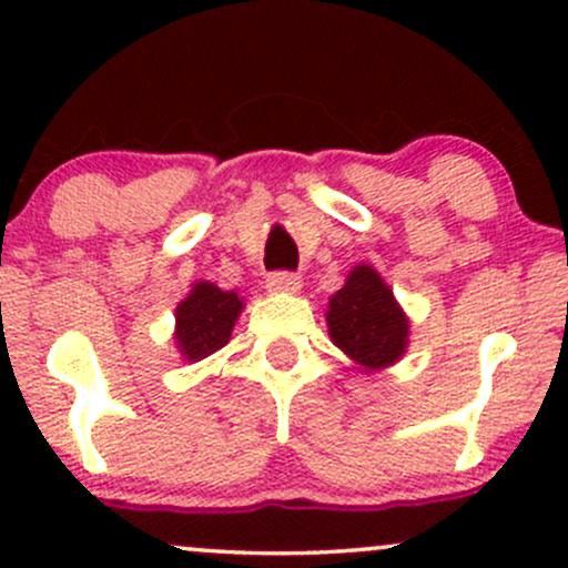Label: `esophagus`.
<instances>
[{"mask_svg": "<svg viewBox=\"0 0 568 568\" xmlns=\"http://www.w3.org/2000/svg\"><path fill=\"white\" fill-rule=\"evenodd\" d=\"M266 291L270 293H298L302 291V277L291 272H275L266 277Z\"/></svg>", "mask_w": 568, "mask_h": 568, "instance_id": "obj_1", "label": "esophagus"}]
</instances>
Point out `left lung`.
<instances>
[{
  "instance_id": "1",
  "label": "left lung",
  "mask_w": 568,
  "mask_h": 568,
  "mask_svg": "<svg viewBox=\"0 0 568 568\" xmlns=\"http://www.w3.org/2000/svg\"><path fill=\"white\" fill-rule=\"evenodd\" d=\"M325 323L331 342L363 374L395 366L408 349V315L371 264L352 266L342 288L328 298Z\"/></svg>"
}]
</instances>
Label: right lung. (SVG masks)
I'll list each match as a JSON object with an SVG mask.
<instances>
[{
  "label": "right lung",
  "mask_w": 568,
  "mask_h": 568,
  "mask_svg": "<svg viewBox=\"0 0 568 568\" xmlns=\"http://www.w3.org/2000/svg\"><path fill=\"white\" fill-rule=\"evenodd\" d=\"M243 306L237 291H221L207 280H197L175 306L173 342L179 355L186 363H197L219 352L230 342Z\"/></svg>",
  "instance_id": "1"
}]
</instances>
